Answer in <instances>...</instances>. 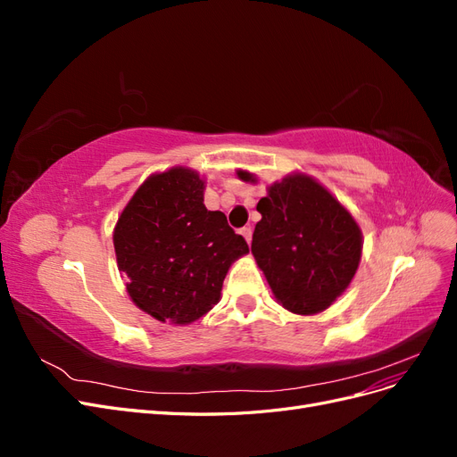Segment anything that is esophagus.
<instances>
[{
	"mask_svg": "<svg viewBox=\"0 0 457 457\" xmlns=\"http://www.w3.org/2000/svg\"><path fill=\"white\" fill-rule=\"evenodd\" d=\"M240 234H242V237L245 238V242H247V244H252V228H250V227H244V228H240Z\"/></svg>",
	"mask_w": 457,
	"mask_h": 457,
	"instance_id": "34e87169",
	"label": "esophagus"
}]
</instances>
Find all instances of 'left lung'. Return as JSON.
I'll return each instance as SVG.
<instances>
[{"mask_svg": "<svg viewBox=\"0 0 457 457\" xmlns=\"http://www.w3.org/2000/svg\"><path fill=\"white\" fill-rule=\"evenodd\" d=\"M237 175L257 183L250 171ZM257 212L252 253L276 301L301 316L334 305L362 257V230L347 207L314 177L295 171L267 187Z\"/></svg>", "mask_w": 457, "mask_h": 457, "instance_id": "8db88e82", "label": "left lung"}]
</instances>
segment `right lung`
Segmentation results:
<instances>
[{"label":"right lung","instance_id":"right-lung-1","mask_svg":"<svg viewBox=\"0 0 457 457\" xmlns=\"http://www.w3.org/2000/svg\"><path fill=\"white\" fill-rule=\"evenodd\" d=\"M205 181L175 165L135 190L114 227L131 301L158 322L192 324L220 299L230 265L250 252L225 213L204 205Z\"/></svg>","mask_w":457,"mask_h":457}]
</instances>
